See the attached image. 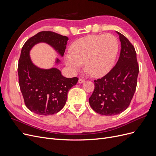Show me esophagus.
I'll return each instance as SVG.
<instances>
[{
    "mask_svg": "<svg viewBox=\"0 0 156 156\" xmlns=\"http://www.w3.org/2000/svg\"><path fill=\"white\" fill-rule=\"evenodd\" d=\"M84 82V80L83 79H79V81H78V83L79 84H81V83H83Z\"/></svg>",
    "mask_w": 156,
    "mask_h": 156,
    "instance_id": "esophagus-1",
    "label": "esophagus"
}]
</instances>
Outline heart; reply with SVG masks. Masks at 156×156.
Returning a JSON list of instances; mask_svg holds the SVG:
<instances>
[{"mask_svg": "<svg viewBox=\"0 0 156 156\" xmlns=\"http://www.w3.org/2000/svg\"><path fill=\"white\" fill-rule=\"evenodd\" d=\"M119 51L116 37L109 34L88 35L74 41L70 53L65 55L67 66L73 72L83 63L87 72L94 77L107 74L114 66Z\"/></svg>", "mask_w": 156, "mask_h": 156, "instance_id": "1", "label": "heart"}]
</instances>
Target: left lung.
<instances>
[{"mask_svg":"<svg viewBox=\"0 0 156 156\" xmlns=\"http://www.w3.org/2000/svg\"><path fill=\"white\" fill-rule=\"evenodd\" d=\"M119 60L109 72L94 81L95 88L89 103L92 109L105 116L119 115L129 105L136 87L139 65L134 47L121 33Z\"/></svg>","mask_w":156,"mask_h":156,"instance_id":"1","label":"left lung"}]
</instances>
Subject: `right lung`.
Here are the masks:
<instances>
[{
	"mask_svg": "<svg viewBox=\"0 0 156 156\" xmlns=\"http://www.w3.org/2000/svg\"><path fill=\"white\" fill-rule=\"evenodd\" d=\"M68 37L53 32L42 31L28 40L23 45L18 64L19 84L29 109L37 115L48 116L59 112L64 107L68 92L78 81V78L63 76L56 68L44 69L32 62L30 51L37 44L49 45L63 56ZM60 60L55 58V65Z\"/></svg>",
	"mask_w": 156,
	"mask_h": 156,
	"instance_id": "add662e5",
	"label": "right lung"
}]
</instances>
